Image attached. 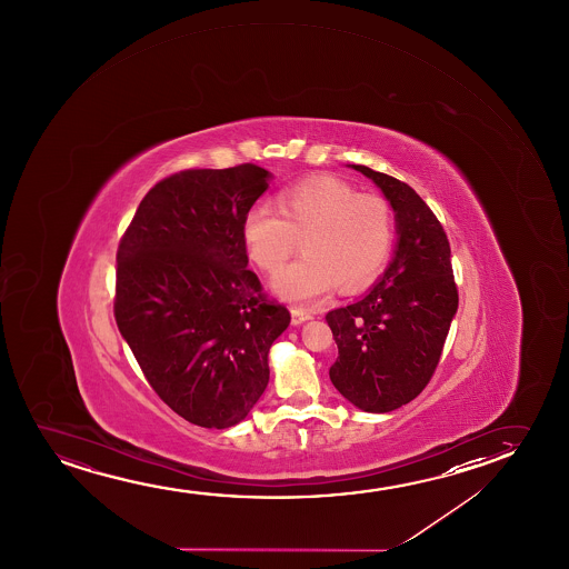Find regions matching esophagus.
I'll return each instance as SVG.
<instances>
[{
  "label": "esophagus",
  "instance_id": "esophagus-1",
  "mask_svg": "<svg viewBox=\"0 0 569 569\" xmlns=\"http://www.w3.org/2000/svg\"><path fill=\"white\" fill-rule=\"evenodd\" d=\"M311 319V312L303 311V309H291V322H293L296 327L297 325H303V322Z\"/></svg>",
  "mask_w": 569,
  "mask_h": 569
}]
</instances>
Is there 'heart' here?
Masks as SVG:
<instances>
[{"label":"heart","instance_id":"heart-1","mask_svg":"<svg viewBox=\"0 0 569 569\" xmlns=\"http://www.w3.org/2000/svg\"><path fill=\"white\" fill-rule=\"evenodd\" d=\"M249 257L276 272L297 249L303 258L276 273L272 288L286 301L315 305L335 289L353 293L381 273L389 260L395 219L379 194H359L346 180L319 174L283 188L278 211L252 206L241 226Z\"/></svg>","mask_w":569,"mask_h":569}]
</instances>
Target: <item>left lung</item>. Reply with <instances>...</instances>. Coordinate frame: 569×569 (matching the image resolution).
I'll return each instance as SVG.
<instances>
[{
	"instance_id": "1",
	"label": "left lung",
	"mask_w": 569,
	"mask_h": 569,
	"mask_svg": "<svg viewBox=\"0 0 569 569\" xmlns=\"http://www.w3.org/2000/svg\"><path fill=\"white\" fill-rule=\"evenodd\" d=\"M397 211L398 244L381 281L358 303L327 315L338 358L330 381L366 412H390L428 387L439 366L459 291L451 247L436 213L412 187L366 164Z\"/></svg>"
}]
</instances>
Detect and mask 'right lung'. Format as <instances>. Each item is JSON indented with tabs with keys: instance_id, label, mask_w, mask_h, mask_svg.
I'll list each match as a JSON object with an SVG mask.
<instances>
[{
	"instance_id": "obj_1",
	"label": "right lung",
	"mask_w": 569,
	"mask_h": 569,
	"mask_svg": "<svg viewBox=\"0 0 569 569\" xmlns=\"http://www.w3.org/2000/svg\"><path fill=\"white\" fill-rule=\"evenodd\" d=\"M268 180L252 163L174 172L143 196L118 244V330L157 397L200 428L247 418L291 320L247 268L242 242Z\"/></svg>"
}]
</instances>
